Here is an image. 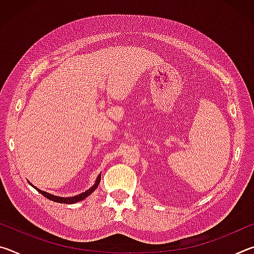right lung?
Returning a JSON list of instances; mask_svg holds the SVG:
<instances>
[{"label": "right lung", "instance_id": "obj_1", "mask_svg": "<svg viewBox=\"0 0 254 254\" xmlns=\"http://www.w3.org/2000/svg\"><path fill=\"white\" fill-rule=\"evenodd\" d=\"M100 183H101V174L97 176V178L95 180V184H94L91 188H88L87 190H85L84 192H81V194H78V195H76V196H71V197H59V196H56V195H53V194H49V192L44 191V190H41V189H39V188L34 187L32 184H30V183L29 184L31 185L33 188H36L37 190L40 192V194L44 195L46 198H48V199L53 200V201H56V203H60V204H75V203H77V201H81L83 199H85L86 197H88L89 195H91L92 192L98 187V185H100Z\"/></svg>", "mask_w": 254, "mask_h": 254}]
</instances>
